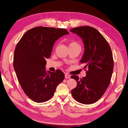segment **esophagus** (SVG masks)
I'll return each mask as SVG.
<instances>
[{
    "mask_svg": "<svg viewBox=\"0 0 128 128\" xmlns=\"http://www.w3.org/2000/svg\"><path fill=\"white\" fill-rule=\"evenodd\" d=\"M70 77V76L68 75V74H65V78L67 79V78H69Z\"/></svg>",
    "mask_w": 128,
    "mask_h": 128,
    "instance_id": "1",
    "label": "esophagus"
}]
</instances>
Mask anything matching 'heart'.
<instances>
[{"instance_id":"obj_1","label":"heart","mask_w":128,"mask_h":128,"mask_svg":"<svg viewBox=\"0 0 128 128\" xmlns=\"http://www.w3.org/2000/svg\"><path fill=\"white\" fill-rule=\"evenodd\" d=\"M69 48H74V47H78L80 48V45L78 42H77V41L75 40H72L69 42Z\"/></svg>"}]
</instances>
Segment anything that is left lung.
I'll use <instances>...</instances> for the list:
<instances>
[{"instance_id":"1","label":"left lung","mask_w":128,"mask_h":128,"mask_svg":"<svg viewBox=\"0 0 128 128\" xmlns=\"http://www.w3.org/2000/svg\"><path fill=\"white\" fill-rule=\"evenodd\" d=\"M70 32L82 38L85 51L80 62L88 69H84L86 77H70L77 84L72 90V94L78 102L94 104L102 98L110 86L114 68L112 50L105 38L94 27H76Z\"/></svg>"}]
</instances>
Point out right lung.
Masks as SVG:
<instances>
[{
	"mask_svg": "<svg viewBox=\"0 0 128 128\" xmlns=\"http://www.w3.org/2000/svg\"><path fill=\"white\" fill-rule=\"evenodd\" d=\"M68 34L64 29L36 26L27 31L15 47L13 66L18 81L34 102L50 100L64 80V73L59 69L46 73L45 59L51 56L55 42Z\"/></svg>",
	"mask_w": 128,
	"mask_h": 128,
	"instance_id": "right-lung-1",
	"label": "right lung"
}]
</instances>
